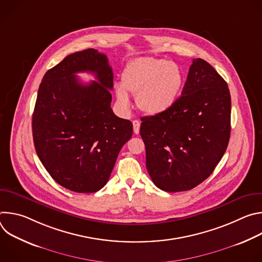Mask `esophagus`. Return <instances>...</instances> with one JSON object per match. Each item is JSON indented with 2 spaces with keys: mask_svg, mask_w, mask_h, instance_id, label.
Here are the masks:
<instances>
[{
  "mask_svg": "<svg viewBox=\"0 0 262 262\" xmlns=\"http://www.w3.org/2000/svg\"><path fill=\"white\" fill-rule=\"evenodd\" d=\"M140 125H141V123H140V121H139V120H134V121H133L134 133H135L136 135H138V134L140 133Z\"/></svg>",
  "mask_w": 262,
  "mask_h": 262,
  "instance_id": "34e87169",
  "label": "esophagus"
}]
</instances>
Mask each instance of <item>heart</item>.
Segmentation results:
<instances>
[{
  "mask_svg": "<svg viewBox=\"0 0 262 262\" xmlns=\"http://www.w3.org/2000/svg\"><path fill=\"white\" fill-rule=\"evenodd\" d=\"M184 84L180 67L171 61L154 57L130 60L115 86L119 103L128 107V93L136 95L138 106L150 115L163 114L178 100Z\"/></svg>",
  "mask_w": 262,
  "mask_h": 262,
  "instance_id": "b5f03b06",
  "label": "heart"
}]
</instances>
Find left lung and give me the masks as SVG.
<instances>
[{
  "instance_id": "1",
  "label": "left lung",
  "mask_w": 262,
  "mask_h": 262,
  "mask_svg": "<svg viewBox=\"0 0 262 262\" xmlns=\"http://www.w3.org/2000/svg\"><path fill=\"white\" fill-rule=\"evenodd\" d=\"M230 118L227 83L209 63L194 59L176 103L141 118L146 168L158 188L183 192L204 181L226 151Z\"/></svg>"
}]
</instances>
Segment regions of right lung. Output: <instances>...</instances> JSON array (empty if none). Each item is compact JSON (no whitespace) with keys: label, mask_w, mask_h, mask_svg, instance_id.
<instances>
[{"label":"right lung","mask_w":262,"mask_h":262,"mask_svg":"<svg viewBox=\"0 0 262 262\" xmlns=\"http://www.w3.org/2000/svg\"><path fill=\"white\" fill-rule=\"evenodd\" d=\"M90 72L96 81L75 76ZM113 71L104 54L88 49L49 69L38 89L32 117L33 141L42 165L60 185L94 193L107 182L133 123L111 107Z\"/></svg>","instance_id":"1"}]
</instances>
